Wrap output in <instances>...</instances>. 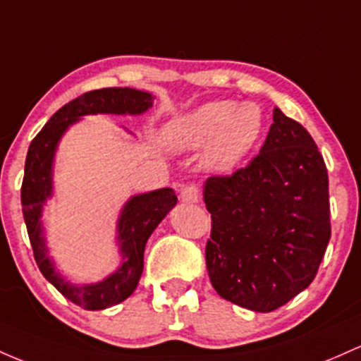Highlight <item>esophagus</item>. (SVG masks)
<instances>
[{
    "mask_svg": "<svg viewBox=\"0 0 361 361\" xmlns=\"http://www.w3.org/2000/svg\"><path fill=\"white\" fill-rule=\"evenodd\" d=\"M180 200L182 202H188V204H194V202L200 201V191H197L196 185H185V188H182Z\"/></svg>",
    "mask_w": 361,
    "mask_h": 361,
    "instance_id": "1",
    "label": "esophagus"
}]
</instances>
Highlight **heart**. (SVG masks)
Segmentation results:
<instances>
[{
  "mask_svg": "<svg viewBox=\"0 0 361 361\" xmlns=\"http://www.w3.org/2000/svg\"><path fill=\"white\" fill-rule=\"evenodd\" d=\"M264 126V112L257 104L218 99L172 117L161 129V141L172 152H194L204 146L202 167L226 173L256 148Z\"/></svg>",
  "mask_w": 361,
  "mask_h": 361,
  "instance_id": "1",
  "label": "heart"
}]
</instances>
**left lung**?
Listing matches in <instances>:
<instances>
[{
    "mask_svg": "<svg viewBox=\"0 0 361 361\" xmlns=\"http://www.w3.org/2000/svg\"><path fill=\"white\" fill-rule=\"evenodd\" d=\"M206 266L225 300L254 312L285 305L310 285L331 238L329 179L317 145L274 107L259 155L230 177H209Z\"/></svg>",
    "mask_w": 361,
    "mask_h": 361,
    "instance_id": "left-lung-1",
    "label": "left lung"
}]
</instances>
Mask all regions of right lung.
Listing matches in <instances>:
<instances>
[{
  "label": "right lung",
  "instance_id": "obj_1",
  "mask_svg": "<svg viewBox=\"0 0 361 361\" xmlns=\"http://www.w3.org/2000/svg\"><path fill=\"white\" fill-rule=\"evenodd\" d=\"M153 100L155 97L149 92L128 87L88 92L63 105L28 147L22 184V209L35 262L44 278L82 309L104 310L131 297L143 273L145 247L149 235L177 204V196L170 188H164L129 197L116 221L119 262L114 271L99 281L73 283L56 268V261L47 245L46 221L42 218L47 201L54 197L56 153L68 129L78 124L85 116H141L152 109Z\"/></svg>",
  "mask_w": 361,
  "mask_h": 361
}]
</instances>
